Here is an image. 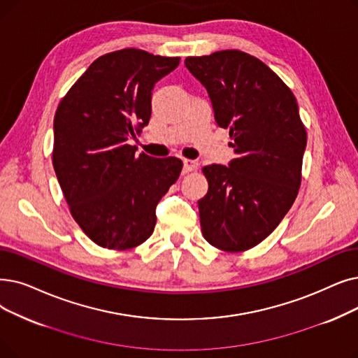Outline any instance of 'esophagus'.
<instances>
[{
  "label": "esophagus",
  "instance_id": "esophagus-1",
  "mask_svg": "<svg viewBox=\"0 0 358 358\" xmlns=\"http://www.w3.org/2000/svg\"><path fill=\"white\" fill-rule=\"evenodd\" d=\"M197 169V162L193 159H184V173H192Z\"/></svg>",
  "mask_w": 358,
  "mask_h": 358
}]
</instances>
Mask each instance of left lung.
Segmentation results:
<instances>
[{
	"label": "left lung",
	"mask_w": 358,
	"mask_h": 358,
	"mask_svg": "<svg viewBox=\"0 0 358 358\" xmlns=\"http://www.w3.org/2000/svg\"><path fill=\"white\" fill-rule=\"evenodd\" d=\"M209 93L236 159L201 168L209 189L197 201L201 234L222 252L250 250L282 221L301 184L306 127L291 89L259 58L224 50L187 57Z\"/></svg>",
	"instance_id": "8db88e82"
}]
</instances>
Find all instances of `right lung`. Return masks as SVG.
I'll use <instances>...</instances> for the list:
<instances>
[{
    "label": "right lung",
    "mask_w": 358,
    "mask_h": 358,
    "mask_svg": "<svg viewBox=\"0 0 358 358\" xmlns=\"http://www.w3.org/2000/svg\"><path fill=\"white\" fill-rule=\"evenodd\" d=\"M180 64L124 48L96 58L59 101L52 165L73 220L110 250L141 245L153 232L161 197L182 169L178 158H152L127 143L152 113V89Z\"/></svg>",
    "instance_id": "right-lung-1"
}]
</instances>
